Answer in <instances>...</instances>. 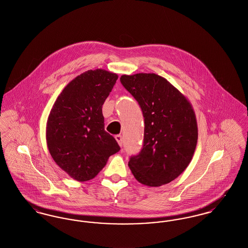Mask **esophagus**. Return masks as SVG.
Returning a JSON list of instances; mask_svg holds the SVG:
<instances>
[{
  "instance_id": "esophagus-1",
  "label": "esophagus",
  "mask_w": 248,
  "mask_h": 248,
  "mask_svg": "<svg viewBox=\"0 0 248 248\" xmlns=\"http://www.w3.org/2000/svg\"><path fill=\"white\" fill-rule=\"evenodd\" d=\"M115 140L118 142L119 145L122 147V146H123V143H124V139H123L122 135H116V136H115Z\"/></svg>"
}]
</instances>
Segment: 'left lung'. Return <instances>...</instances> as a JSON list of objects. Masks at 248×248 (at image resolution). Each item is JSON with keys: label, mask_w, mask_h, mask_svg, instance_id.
<instances>
[{"label": "left lung", "mask_w": 248, "mask_h": 248, "mask_svg": "<svg viewBox=\"0 0 248 248\" xmlns=\"http://www.w3.org/2000/svg\"><path fill=\"white\" fill-rule=\"evenodd\" d=\"M120 81L141 108L144 140L140 154L130 157L136 179L160 187L177 178L194 154L198 128L189 100L155 73L123 75Z\"/></svg>", "instance_id": "left-lung-1"}]
</instances>
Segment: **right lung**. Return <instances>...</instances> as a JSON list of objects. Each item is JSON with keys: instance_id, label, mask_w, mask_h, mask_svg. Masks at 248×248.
<instances>
[{"instance_id": "add662e5", "label": "right lung", "mask_w": 248, "mask_h": 248, "mask_svg": "<svg viewBox=\"0 0 248 248\" xmlns=\"http://www.w3.org/2000/svg\"><path fill=\"white\" fill-rule=\"evenodd\" d=\"M118 79L104 70L85 71L59 94L48 116L46 142L52 158L78 181L94 178L120 151L105 131L102 105Z\"/></svg>"}]
</instances>
